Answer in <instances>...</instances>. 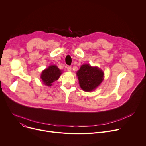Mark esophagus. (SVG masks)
<instances>
[{
	"label": "esophagus",
	"instance_id": "1",
	"mask_svg": "<svg viewBox=\"0 0 146 146\" xmlns=\"http://www.w3.org/2000/svg\"><path fill=\"white\" fill-rule=\"evenodd\" d=\"M67 71L68 72H71L72 71V67H70V66H67Z\"/></svg>",
	"mask_w": 146,
	"mask_h": 146
}]
</instances>
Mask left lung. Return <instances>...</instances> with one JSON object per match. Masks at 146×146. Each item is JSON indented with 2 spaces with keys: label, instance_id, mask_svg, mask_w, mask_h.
<instances>
[{
  "label": "left lung",
  "instance_id": "obj_1",
  "mask_svg": "<svg viewBox=\"0 0 146 146\" xmlns=\"http://www.w3.org/2000/svg\"><path fill=\"white\" fill-rule=\"evenodd\" d=\"M80 88L86 92L95 90L104 80V73L98 67L83 64L76 73Z\"/></svg>",
  "mask_w": 146,
  "mask_h": 146
}]
</instances>
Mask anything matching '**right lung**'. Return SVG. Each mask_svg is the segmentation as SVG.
<instances>
[{
	"mask_svg": "<svg viewBox=\"0 0 146 146\" xmlns=\"http://www.w3.org/2000/svg\"><path fill=\"white\" fill-rule=\"evenodd\" d=\"M62 73L57 66L55 65L50 66L47 68H45L42 72L41 79L43 83L47 86H51L52 83L57 80Z\"/></svg>",
	"mask_w": 146,
	"mask_h": 146,
	"instance_id": "obj_1",
	"label": "right lung"
}]
</instances>
